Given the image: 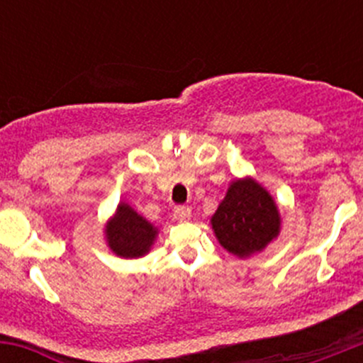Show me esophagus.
I'll return each instance as SVG.
<instances>
[{"label": "esophagus", "mask_w": 363, "mask_h": 363, "mask_svg": "<svg viewBox=\"0 0 363 363\" xmlns=\"http://www.w3.org/2000/svg\"><path fill=\"white\" fill-rule=\"evenodd\" d=\"M174 216L179 221H186V219H189V216H191V208H189L188 205H177V207L174 208Z\"/></svg>", "instance_id": "34e87169"}]
</instances>
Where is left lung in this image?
I'll use <instances>...</instances> for the list:
<instances>
[{
    "instance_id": "left-lung-1",
    "label": "left lung",
    "mask_w": 363,
    "mask_h": 363,
    "mask_svg": "<svg viewBox=\"0 0 363 363\" xmlns=\"http://www.w3.org/2000/svg\"><path fill=\"white\" fill-rule=\"evenodd\" d=\"M219 244L237 256L262 251L281 226L272 196L252 179L232 182L211 219Z\"/></svg>"
}]
</instances>
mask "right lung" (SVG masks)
<instances>
[{"label": "right lung", "instance_id": "add662e5", "mask_svg": "<svg viewBox=\"0 0 363 363\" xmlns=\"http://www.w3.org/2000/svg\"><path fill=\"white\" fill-rule=\"evenodd\" d=\"M105 232L111 250L123 258L145 255L158 233L151 223L138 216L128 203H119L117 214L111 219Z\"/></svg>", "mask_w": 363, "mask_h": 363}]
</instances>
